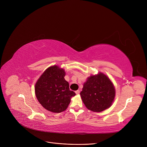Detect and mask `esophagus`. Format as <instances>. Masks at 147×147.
I'll return each mask as SVG.
<instances>
[{
    "mask_svg": "<svg viewBox=\"0 0 147 147\" xmlns=\"http://www.w3.org/2000/svg\"><path fill=\"white\" fill-rule=\"evenodd\" d=\"M76 94H80V90H76Z\"/></svg>",
    "mask_w": 147,
    "mask_h": 147,
    "instance_id": "1",
    "label": "esophagus"
}]
</instances>
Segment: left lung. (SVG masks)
<instances>
[{
	"mask_svg": "<svg viewBox=\"0 0 147 147\" xmlns=\"http://www.w3.org/2000/svg\"><path fill=\"white\" fill-rule=\"evenodd\" d=\"M115 95L113 83L102 73L89 77L80 92L84 104L94 112H101L109 109L114 101Z\"/></svg>",
	"mask_w": 147,
	"mask_h": 147,
	"instance_id": "left-lung-1",
	"label": "left lung"
}]
</instances>
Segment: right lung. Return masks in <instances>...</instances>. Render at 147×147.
Wrapping results in <instances>:
<instances>
[{
    "instance_id": "1",
    "label": "right lung",
    "mask_w": 147,
    "mask_h": 147,
    "mask_svg": "<svg viewBox=\"0 0 147 147\" xmlns=\"http://www.w3.org/2000/svg\"><path fill=\"white\" fill-rule=\"evenodd\" d=\"M65 72L57 65L48 68L35 84V94L39 103L52 113L65 111L75 92L69 89L65 79Z\"/></svg>"
}]
</instances>
